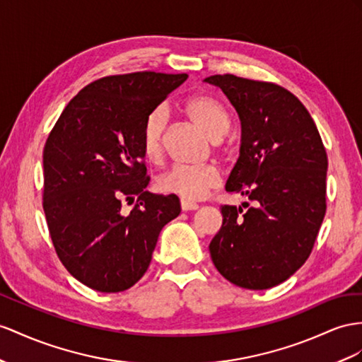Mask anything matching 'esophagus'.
<instances>
[{
	"label": "esophagus",
	"mask_w": 362,
	"mask_h": 362,
	"mask_svg": "<svg viewBox=\"0 0 362 362\" xmlns=\"http://www.w3.org/2000/svg\"><path fill=\"white\" fill-rule=\"evenodd\" d=\"M180 208H182V211L187 212V211H196V209H199V205H196V203L182 200V202H180Z\"/></svg>",
	"instance_id": "obj_1"
}]
</instances>
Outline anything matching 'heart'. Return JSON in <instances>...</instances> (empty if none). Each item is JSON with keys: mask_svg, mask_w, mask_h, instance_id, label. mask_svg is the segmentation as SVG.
I'll list each match as a JSON object with an SVG mask.
<instances>
[{"mask_svg": "<svg viewBox=\"0 0 362 362\" xmlns=\"http://www.w3.org/2000/svg\"><path fill=\"white\" fill-rule=\"evenodd\" d=\"M187 116L200 132L211 141H218L228 132L229 117L223 105L206 95L192 96L185 104ZM166 127V110L159 107L146 116L142 133L141 148L148 160H159L163 151V133ZM220 185V173L212 165L189 166L175 165L156 179V188L163 194L179 197L185 202H197L216 189Z\"/></svg>", "mask_w": 362, "mask_h": 362, "instance_id": "heart-1", "label": "heart"}]
</instances>
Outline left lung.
I'll return each instance as SVG.
<instances>
[{
	"mask_svg": "<svg viewBox=\"0 0 362 362\" xmlns=\"http://www.w3.org/2000/svg\"><path fill=\"white\" fill-rule=\"evenodd\" d=\"M235 108L242 139L228 192L254 202L221 206L209 243L228 281L251 291L286 281L308 260L326 214L327 154L309 111L286 88L234 75L205 79Z\"/></svg>",
	"mask_w": 362,
	"mask_h": 362,
	"instance_id": "1",
	"label": "left lung"
}]
</instances>
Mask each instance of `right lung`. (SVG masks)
<instances>
[{"label": "right lung", "instance_id": "add662e5", "mask_svg": "<svg viewBox=\"0 0 362 362\" xmlns=\"http://www.w3.org/2000/svg\"><path fill=\"white\" fill-rule=\"evenodd\" d=\"M188 75L139 71L91 82L64 108L44 146V212L66 269L98 292L134 286L162 228L180 214L175 196L145 191L146 116ZM138 197L125 216L122 200Z\"/></svg>", "mask_w": 362, "mask_h": 362}]
</instances>
